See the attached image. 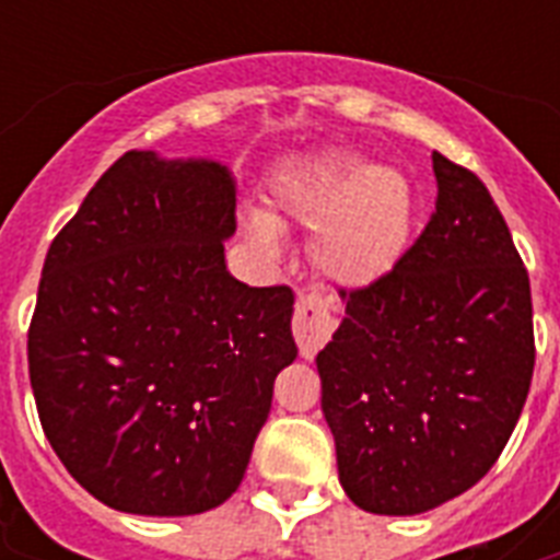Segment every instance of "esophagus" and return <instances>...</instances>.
I'll return each mask as SVG.
<instances>
[{
    "label": "esophagus",
    "instance_id": "1",
    "mask_svg": "<svg viewBox=\"0 0 560 560\" xmlns=\"http://www.w3.org/2000/svg\"><path fill=\"white\" fill-rule=\"evenodd\" d=\"M334 299L319 293H299L296 314H293V337L299 342L302 358L314 360L316 351L331 340L334 334Z\"/></svg>",
    "mask_w": 560,
    "mask_h": 560
}]
</instances>
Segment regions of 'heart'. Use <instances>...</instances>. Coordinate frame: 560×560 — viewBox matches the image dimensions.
<instances>
[{"mask_svg":"<svg viewBox=\"0 0 560 560\" xmlns=\"http://www.w3.org/2000/svg\"><path fill=\"white\" fill-rule=\"evenodd\" d=\"M276 218L314 235L316 267L340 288H366L395 267L407 244L416 194L404 174L374 168L360 153L328 151L284 174ZM249 244L267 258L284 253L281 226L264 211L244 218Z\"/></svg>","mask_w":560,"mask_h":560,"instance_id":"b5f03b06","label":"heart"}]
</instances>
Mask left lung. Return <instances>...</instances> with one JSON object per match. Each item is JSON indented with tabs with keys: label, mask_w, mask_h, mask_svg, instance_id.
Listing matches in <instances>:
<instances>
[{
	"label": "left lung",
	"mask_w": 560,
	"mask_h": 560,
	"mask_svg": "<svg viewBox=\"0 0 560 560\" xmlns=\"http://www.w3.org/2000/svg\"><path fill=\"white\" fill-rule=\"evenodd\" d=\"M439 197L418 241L316 354L346 494L421 514L500 459L535 369L529 272L477 174L433 151Z\"/></svg>",
	"instance_id": "left-lung-1"
}]
</instances>
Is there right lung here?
I'll use <instances>...</instances> for the list:
<instances>
[{"label":"right lung","instance_id":"obj_1","mask_svg":"<svg viewBox=\"0 0 560 560\" xmlns=\"http://www.w3.org/2000/svg\"><path fill=\"white\" fill-rule=\"evenodd\" d=\"M232 235L226 165L130 151L48 246L28 328L39 424L116 512L226 503L296 360L293 290L237 281Z\"/></svg>","mask_w":560,"mask_h":560}]
</instances>
